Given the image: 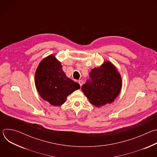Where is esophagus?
Instances as JSON below:
<instances>
[{
  "mask_svg": "<svg viewBox=\"0 0 157 157\" xmlns=\"http://www.w3.org/2000/svg\"><path fill=\"white\" fill-rule=\"evenodd\" d=\"M78 82H79V84H80V86H81L82 85V83H83V81H82V80H79L78 81Z\"/></svg>",
  "mask_w": 157,
  "mask_h": 157,
  "instance_id": "esophagus-1",
  "label": "esophagus"
}]
</instances>
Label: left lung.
Wrapping results in <instances>:
<instances>
[{"label": "left lung", "instance_id": "8db88e82", "mask_svg": "<svg viewBox=\"0 0 157 157\" xmlns=\"http://www.w3.org/2000/svg\"><path fill=\"white\" fill-rule=\"evenodd\" d=\"M81 89L92 104L99 107L114 101L122 88V78L114 65L105 61L99 67L91 70Z\"/></svg>", "mask_w": 157, "mask_h": 157}]
</instances>
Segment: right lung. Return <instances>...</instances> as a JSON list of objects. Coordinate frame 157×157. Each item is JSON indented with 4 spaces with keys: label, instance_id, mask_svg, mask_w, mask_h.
I'll use <instances>...</instances> for the list:
<instances>
[{
    "label": "right lung",
    "instance_id": "right-lung-1",
    "mask_svg": "<svg viewBox=\"0 0 157 157\" xmlns=\"http://www.w3.org/2000/svg\"><path fill=\"white\" fill-rule=\"evenodd\" d=\"M35 84L41 98L51 105L63 104L70 94L80 88V85L66 76L61 63L50 55L43 59L38 64Z\"/></svg>",
    "mask_w": 157,
    "mask_h": 157
}]
</instances>
